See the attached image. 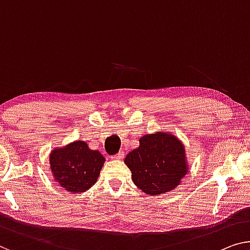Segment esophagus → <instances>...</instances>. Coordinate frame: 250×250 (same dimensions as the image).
I'll return each mask as SVG.
<instances>
[{
  "label": "esophagus",
  "mask_w": 250,
  "mask_h": 250,
  "mask_svg": "<svg viewBox=\"0 0 250 250\" xmlns=\"http://www.w3.org/2000/svg\"><path fill=\"white\" fill-rule=\"evenodd\" d=\"M125 157V152L124 151H120L119 152V154H117V155H114V156H112V159H119V161H120V159H122Z\"/></svg>",
  "instance_id": "1"
}]
</instances>
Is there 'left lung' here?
I'll return each mask as SVG.
<instances>
[{
    "instance_id": "obj_1",
    "label": "left lung",
    "mask_w": 250,
    "mask_h": 250,
    "mask_svg": "<svg viewBox=\"0 0 250 250\" xmlns=\"http://www.w3.org/2000/svg\"><path fill=\"white\" fill-rule=\"evenodd\" d=\"M139 143L125 159L133 183L149 195L172 191L188 173L183 144L166 132L145 135Z\"/></svg>"
}]
</instances>
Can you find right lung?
<instances>
[{"label": "right lung", "instance_id": "1", "mask_svg": "<svg viewBox=\"0 0 250 250\" xmlns=\"http://www.w3.org/2000/svg\"><path fill=\"white\" fill-rule=\"evenodd\" d=\"M104 161L100 151L89 149L83 140L54 149L49 157L55 180L72 193H83L91 188L98 181Z\"/></svg>", "mask_w": 250, "mask_h": 250}]
</instances>
